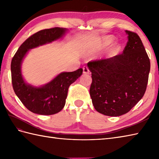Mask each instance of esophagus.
<instances>
[{
    "label": "esophagus",
    "instance_id": "1",
    "mask_svg": "<svg viewBox=\"0 0 159 159\" xmlns=\"http://www.w3.org/2000/svg\"><path fill=\"white\" fill-rule=\"evenodd\" d=\"M83 73L84 74H89V70L88 68V67L85 66L83 67Z\"/></svg>",
    "mask_w": 159,
    "mask_h": 159
}]
</instances>
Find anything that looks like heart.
Masks as SVG:
<instances>
[{
  "label": "heart",
  "mask_w": 159,
  "mask_h": 159,
  "mask_svg": "<svg viewBox=\"0 0 159 159\" xmlns=\"http://www.w3.org/2000/svg\"><path fill=\"white\" fill-rule=\"evenodd\" d=\"M112 42H113V38H111V37H107V38H104L102 44H103V46L109 45Z\"/></svg>",
  "instance_id": "1"
}]
</instances>
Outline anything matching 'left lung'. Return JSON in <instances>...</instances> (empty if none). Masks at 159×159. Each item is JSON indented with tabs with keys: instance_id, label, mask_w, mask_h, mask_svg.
Returning <instances> with one entry per match:
<instances>
[{
	"instance_id": "obj_1",
	"label": "left lung",
	"mask_w": 159,
	"mask_h": 159,
	"mask_svg": "<svg viewBox=\"0 0 159 159\" xmlns=\"http://www.w3.org/2000/svg\"><path fill=\"white\" fill-rule=\"evenodd\" d=\"M126 33L128 39L122 53L87 63L92 78L91 98L95 109L104 116L128 113L146 90L150 59L139 36L130 31Z\"/></svg>"
}]
</instances>
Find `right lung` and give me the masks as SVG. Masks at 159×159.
Returning a JSON list of instances; mask_svg holds the SVG:
<instances>
[{
	"instance_id": "1",
	"label": "right lung",
	"mask_w": 159,
	"mask_h": 159,
	"mask_svg": "<svg viewBox=\"0 0 159 159\" xmlns=\"http://www.w3.org/2000/svg\"><path fill=\"white\" fill-rule=\"evenodd\" d=\"M66 31V29L59 27L41 30L26 39L12 58L11 71L13 89L26 109L34 113L49 116L61 111L65 106L70 85L83 73L82 68L71 72L61 73L51 82L41 87L29 85L23 80L20 67L29 50L58 39Z\"/></svg>"
}]
</instances>
